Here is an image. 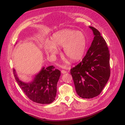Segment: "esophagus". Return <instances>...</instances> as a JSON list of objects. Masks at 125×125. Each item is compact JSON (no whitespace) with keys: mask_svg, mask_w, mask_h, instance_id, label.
Instances as JSON below:
<instances>
[{"mask_svg":"<svg viewBox=\"0 0 125 125\" xmlns=\"http://www.w3.org/2000/svg\"><path fill=\"white\" fill-rule=\"evenodd\" d=\"M61 72H62V74H65V73H67V71H66V70H62L61 71Z\"/></svg>","mask_w":125,"mask_h":125,"instance_id":"34e87169","label":"esophagus"}]
</instances>
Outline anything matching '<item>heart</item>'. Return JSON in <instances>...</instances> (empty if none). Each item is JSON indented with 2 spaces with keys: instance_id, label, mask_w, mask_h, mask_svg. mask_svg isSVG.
<instances>
[{
  "instance_id": "obj_1",
  "label": "heart",
  "mask_w": 125,
  "mask_h": 125,
  "mask_svg": "<svg viewBox=\"0 0 125 125\" xmlns=\"http://www.w3.org/2000/svg\"><path fill=\"white\" fill-rule=\"evenodd\" d=\"M51 41H45V52L53 56L58 52V47H63L65 56L71 62L80 60L83 56L87 46V38L85 34L77 30L65 29L54 33Z\"/></svg>"
}]
</instances>
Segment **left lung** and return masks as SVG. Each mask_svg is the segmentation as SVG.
Instances as JSON below:
<instances>
[{
	"instance_id": "obj_1",
	"label": "left lung",
	"mask_w": 125,
	"mask_h": 125,
	"mask_svg": "<svg viewBox=\"0 0 125 125\" xmlns=\"http://www.w3.org/2000/svg\"><path fill=\"white\" fill-rule=\"evenodd\" d=\"M94 35L81 62L70 70L78 95L83 99L99 95L110 77L109 50L100 32L89 26Z\"/></svg>"
}]
</instances>
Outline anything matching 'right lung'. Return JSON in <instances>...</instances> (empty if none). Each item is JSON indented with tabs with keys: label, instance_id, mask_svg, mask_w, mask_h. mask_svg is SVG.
<instances>
[{
	"label": "right lung",
	"instance_id": "1",
	"mask_svg": "<svg viewBox=\"0 0 125 125\" xmlns=\"http://www.w3.org/2000/svg\"><path fill=\"white\" fill-rule=\"evenodd\" d=\"M13 71L18 85L30 100L42 104H49L55 100L57 84L61 73L55 67H42L33 80L29 82L21 81L16 70L13 69Z\"/></svg>",
	"mask_w": 125,
	"mask_h": 125
}]
</instances>
